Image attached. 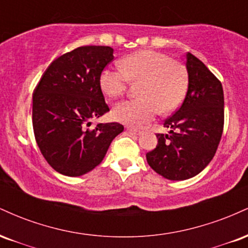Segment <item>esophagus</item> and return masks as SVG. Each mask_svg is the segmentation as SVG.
I'll return each mask as SVG.
<instances>
[{"label":"esophagus","instance_id":"obj_1","mask_svg":"<svg viewBox=\"0 0 248 248\" xmlns=\"http://www.w3.org/2000/svg\"><path fill=\"white\" fill-rule=\"evenodd\" d=\"M127 130H128V132H129L130 134H135V135H140V134L142 133L141 130L135 129V128H127Z\"/></svg>","mask_w":248,"mask_h":248}]
</instances>
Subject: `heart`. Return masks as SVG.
<instances>
[{"instance_id": "obj_1", "label": "heart", "mask_w": 248, "mask_h": 248, "mask_svg": "<svg viewBox=\"0 0 248 248\" xmlns=\"http://www.w3.org/2000/svg\"><path fill=\"white\" fill-rule=\"evenodd\" d=\"M121 67L107 66L101 71L99 84L105 95L116 98L126 90L128 81H140L138 95L116 104L115 120L128 126H142L158 112L167 114L177 109L186 94L189 73L186 65L171 61L164 53L141 50L120 61Z\"/></svg>"}]
</instances>
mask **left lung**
<instances>
[{
    "label": "left lung",
    "mask_w": 248,
    "mask_h": 248,
    "mask_svg": "<svg viewBox=\"0 0 248 248\" xmlns=\"http://www.w3.org/2000/svg\"><path fill=\"white\" fill-rule=\"evenodd\" d=\"M186 98L164 121L169 133L157 134V146L146 155L152 169L170 181L189 179L205 169L217 152L224 127L221 82L190 52L186 55Z\"/></svg>",
    "instance_id": "8db88e82"
}]
</instances>
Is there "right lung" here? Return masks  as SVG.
Returning <instances> with one entry per match:
<instances>
[{
	"label": "right lung",
	"mask_w": 248,
	"mask_h": 248,
	"mask_svg": "<svg viewBox=\"0 0 248 248\" xmlns=\"http://www.w3.org/2000/svg\"><path fill=\"white\" fill-rule=\"evenodd\" d=\"M110 46L90 45L65 53L43 73L32 95V126L45 160L57 172L85 175L101 163L112 141L124 132L118 122L88 129L109 108L99 78L114 59Z\"/></svg>",
	"instance_id": "obj_1"
}]
</instances>
